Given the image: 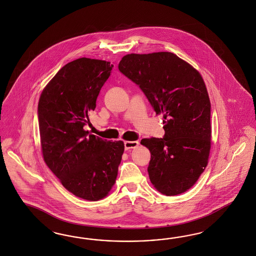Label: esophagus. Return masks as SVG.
Here are the masks:
<instances>
[{"label": "esophagus", "instance_id": "34e87169", "mask_svg": "<svg viewBox=\"0 0 256 256\" xmlns=\"http://www.w3.org/2000/svg\"><path fill=\"white\" fill-rule=\"evenodd\" d=\"M124 149L126 150H130L132 148H137L139 146V142L138 140H126L124 142Z\"/></svg>", "mask_w": 256, "mask_h": 256}]
</instances>
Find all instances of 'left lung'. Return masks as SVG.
Wrapping results in <instances>:
<instances>
[{
  "instance_id": "8db88e82",
  "label": "left lung",
  "mask_w": 256,
  "mask_h": 256,
  "mask_svg": "<svg viewBox=\"0 0 256 256\" xmlns=\"http://www.w3.org/2000/svg\"><path fill=\"white\" fill-rule=\"evenodd\" d=\"M118 68L164 119L163 138L140 140L151 153V183L167 196L185 192L206 169L211 146V105L202 78L178 56L164 52L126 55Z\"/></svg>"
}]
</instances>
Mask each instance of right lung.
<instances>
[{
	"label": "right lung",
	"mask_w": 256,
	"mask_h": 256,
	"mask_svg": "<svg viewBox=\"0 0 256 256\" xmlns=\"http://www.w3.org/2000/svg\"><path fill=\"white\" fill-rule=\"evenodd\" d=\"M114 64L90 58L66 64L46 84L38 108L40 142L48 167L71 194L88 201L107 196L124 153L84 126Z\"/></svg>",
	"instance_id": "obj_1"
}]
</instances>
